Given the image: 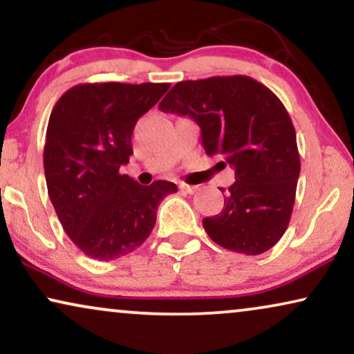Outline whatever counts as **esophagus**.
I'll use <instances>...</instances> for the list:
<instances>
[{"instance_id":"obj_1","label":"esophagus","mask_w":354,"mask_h":354,"mask_svg":"<svg viewBox=\"0 0 354 354\" xmlns=\"http://www.w3.org/2000/svg\"><path fill=\"white\" fill-rule=\"evenodd\" d=\"M180 189L183 192H187V194H194V192L197 191V186H189V185H185V183H183V185H180Z\"/></svg>"}]
</instances>
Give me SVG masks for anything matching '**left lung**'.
<instances>
[{"label": "left lung", "instance_id": "1", "mask_svg": "<svg viewBox=\"0 0 354 354\" xmlns=\"http://www.w3.org/2000/svg\"><path fill=\"white\" fill-rule=\"evenodd\" d=\"M158 108L194 120L205 153L234 169L223 210L202 220L212 241L248 256L275 246L290 223L301 169L280 98L248 75H218L178 82Z\"/></svg>", "mask_w": 354, "mask_h": 354}]
</instances>
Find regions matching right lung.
<instances>
[{
    "instance_id": "add662e5",
    "label": "right lung",
    "mask_w": 354,
    "mask_h": 354,
    "mask_svg": "<svg viewBox=\"0 0 354 354\" xmlns=\"http://www.w3.org/2000/svg\"><path fill=\"white\" fill-rule=\"evenodd\" d=\"M169 84H79L56 102L46 128L44 167L56 215L75 246L115 261L142 246L157 207L174 183L140 186L120 168L133 155V131Z\"/></svg>"
}]
</instances>
